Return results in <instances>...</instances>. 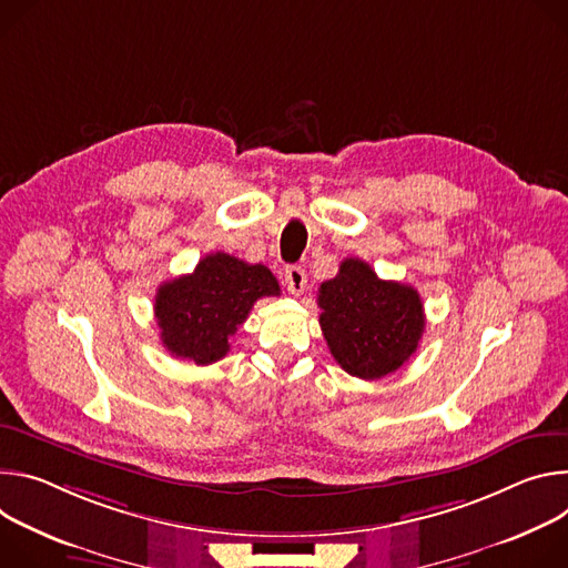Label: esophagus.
Returning a JSON list of instances; mask_svg holds the SVG:
<instances>
[{"instance_id":"1","label":"esophagus","mask_w":568,"mask_h":568,"mask_svg":"<svg viewBox=\"0 0 568 568\" xmlns=\"http://www.w3.org/2000/svg\"><path fill=\"white\" fill-rule=\"evenodd\" d=\"M284 280H286V286L293 295H302L304 288H306V273L302 266H288L286 273H284Z\"/></svg>"}]
</instances>
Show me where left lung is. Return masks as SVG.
Here are the masks:
<instances>
[{
    "instance_id": "left-lung-1",
    "label": "left lung",
    "mask_w": 568,
    "mask_h": 568,
    "mask_svg": "<svg viewBox=\"0 0 568 568\" xmlns=\"http://www.w3.org/2000/svg\"><path fill=\"white\" fill-rule=\"evenodd\" d=\"M321 329L336 363L358 379L374 382L399 369L424 334L419 293L379 280L361 260H345L318 291Z\"/></svg>"
}]
</instances>
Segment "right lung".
Returning <instances> with one entry per match:
<instances>
[{"label":"right lung","mask_w":568,"mask_h":568,"mask_svg":"<svg viewBox=\"0 0 568 568\" xmlns=\"http://www.w3.org/2000/svg\"><path fill=\"white\" fill-rule=\"evenodd\" d=\"M280 295L275 275L262 264H245L212 252L194 273L164 282L155 293V318L162 345L175 358L196 365L221 361L260 297Z\"/></svg>","instance_id":"1"}]
</instances>
